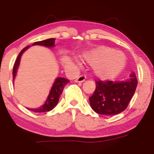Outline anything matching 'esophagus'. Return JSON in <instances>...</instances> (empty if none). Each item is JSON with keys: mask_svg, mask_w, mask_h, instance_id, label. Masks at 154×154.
<instances>
[{"mask_svg": "<svg viewBox=\"0 0 154 154\" xmlns=\"http://www.w3.org/2000/svg\"><path fill=\"white\" fill-rule=\"evenodd\" d=\"M85 79H86L85 76L82 75L79 76V77H77V78L76 79L75 81L76 82H84L85 80Z\"/></svg>", "mask_w": 154, "mask_h": 154, "instance_id": "esophagus-1", "label": "esophagus"}]
</instances>
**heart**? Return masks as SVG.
<instances>
[{
  "instance_id": "heart-1",
  "label": "heart",
  "mask_w": 154,
  "mask_h": 154,
  "mask_svg": "<svg viewBox=\"0 0 154 154\" xmlns=\"http://www.w3.org/2000/svg\"><path fill=\"white\" fill-rule=\"evenodd\" d=\"M85 59L93 65L95 75L103 79L114 78L126 64V56L124 53L107 46L93 49L85 56Z\"/></svg>"
}]
</instances>
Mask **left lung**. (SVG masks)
<instances>
[{
	"instance_id": "8db88e82",
	"label": "left lung",
	"mask_w": 154,
	"mask_h": 154,
	"mask_svg": "<svg viewBox=\"0 0 154 154\" xmlns=\"http://www.w3.org/2000/svg\"><path fill=\"white\" fill-rule=\"evenodd\" d=\"M96 88L89 98L93 110L102 115H116L128 107L132 99L137 80L135 74L130 78L123 81H95Z\"/></svg>"
}]
</instances>
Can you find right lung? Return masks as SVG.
Here are the masks:
<instances>
[{
  "label": "right lung",
  "instance_id": "right-lung-1",
  "mask_svg": "<svg viewBox=\"0 0 154 154\" xmlns=\"http://www.w3.org/2000/svg\"><path fill=\"white\" fill-rule=\"evenodd\" d=\"M55 38H49L47 39V40H42V41H38L35 42L32 44L33 45H43V46L45 47H53L54 46L55 43ZM29 47V45L26 46L23 48L21 52L19 53L18 57H17V60H16L13 69V80H14V78L16 77V74H17V69H18L19 62H20V59L21 56L23 53H24V51H26L28 48ZM69 82V80L66 78H62V77H58L57 79H56L55 82L54 83V85H53L52 88H51L50 93H49L48 97L46 101H45V104L43 106H42L41 107L38 108V109H28L29 110L34 111V112H38V113H43V112H47V111H49L52 110L56 106V104L58 103L59 100L60 95L62 93L63 88H64L65 85L67 84V83Z\"/></svg>",
  "mask_w": 154,
  "mask_h": 154
}]
</instances>
